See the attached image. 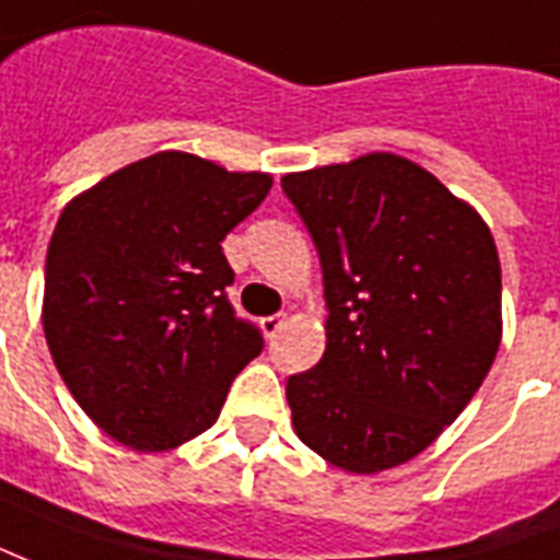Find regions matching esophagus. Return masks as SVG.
<instances>
[{"mask_svg":"<svg viewBox=\"0 0 560 560\" xmlns=\"http://www.w3.org/2000/svg\"><path fill=\"white\" fill-rule=\"evenodd\" d=\"M281 326H284V314H269V317L260 320V329H264L267 338H276V332H279Z\"/></svg>","mask_w":560,"mask_h":560,"instance_id":"esophagus-1","label":"esophagus"}]
</instances>
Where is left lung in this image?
<instances>
[{
    "instance_id": "8db88e82",
    "label": "left lung",
    "mask_w": 560,
    "mask_h": 560,
    "mask_svg": "<svg viewBox=\"0 0 560 560\" xmlns=\"http://www.w3.org/2000/svg\"><path fill=\"white\" fill-rule=\"evenodd\" d=\"M323 267L326 353L288 380L296 436L332 466L407 463L478 392L501 341L487 222L395 153L281 177Z\"/></svg>"
}]
</instances>
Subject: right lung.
<instances>
[{
  "mask_svg": "<svg viewBox=\"0 0 560 560\" xmlns=\"http://www.w3.org/2000/svg\"><path fill=\"white\" fill-rule=\"evenodd\" d=\"M272 177L163 151L65 207L47 248L44 335L61 380L115 442L165 451L219 418L264 335L228 302L222 240Z\"/></svg>",
  "mask_w": 560,
  "mask_h": 560,
  "instance_id": "obj_1",
  "label": "right lung"
}]
</instances>
